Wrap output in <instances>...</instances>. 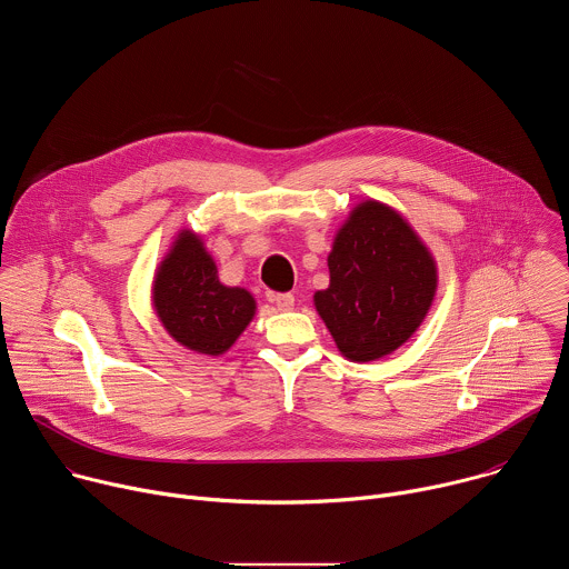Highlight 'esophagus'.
Segmentation results:
<instances>
[{
	"label": "esophagus",
	"instance_id": "obj_1",
	"mask_svg": "<svg viewBox=\"0 0 569 569\" xmlns=\"http://www.w3.org/2000/svg\"><path fill=\"white\" fill-rule=\"evenodd\" d=\"M268 301L279 310H290L295 306V297L290 292H268Z\"/></svg>",
	"mask_w": 569,
	"mask_h": 569
}]
</instances>
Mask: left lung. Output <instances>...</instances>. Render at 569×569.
Masks as SVG:
<instances>
[{"mask_svg":"<svg viewBox=\"0 0 569 569\" xmlns=\"http://www.w3.org/2000/svg\"><path fill=\"white\" fill-rule=\"evenodd\" d=\"M331 283L315 292V308L338 349L369 362L408 342L426 319L437 268L428 248L393 209L358 204L329 254Z\"/></svg>","mask_w":569,"mask_h":569,"instance_id":"8db88e82","label":"left lung"}]
</instances>
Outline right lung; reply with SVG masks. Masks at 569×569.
Wrapping results in <instances>:
<instances>
[{
  "mask_svg": "<svg viewBox=\"0 0 569 569\" xmlns=\"http://www.w3.org/2000/svg\"><path fill=\"white\" fill-rule=\"evenodd\" d=\"M152 303L164 329L191 351L220 356L254 317V297L218 281L213 259L196 233L182 231L161 261Z\"/></svg>",
  "mask_w": 569,
  "mask_h": 569,
  "instance_id": "add662e5",
  "label": "right lung"
}]
</instances>
